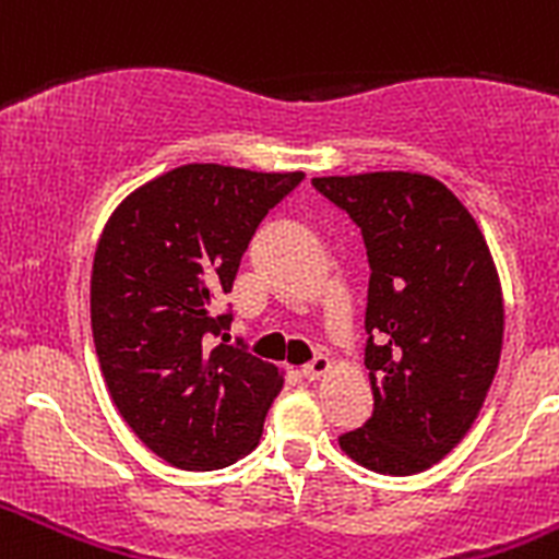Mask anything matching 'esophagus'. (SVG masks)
Masks as SVG:
<instances>
[{"instance_id": "esophagus-1", "label": "esophagus", "mask_w": 559, "mask_h": 559, "mask_svg": "<svg viewBox=\"0 0 559 559\" xmlns=\"http://www.w3.org/2000/svg\"><path fill=\"white\" fill-rule=\"evenodd\" d=\"M330 372V358L328 355H316L313 360H310L308 367H302V374L308 380H319L322 378V374H328Z\"/></svg>"}]
</instances>
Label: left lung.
Listing matches in <instances>:
<instances>
[{
    "instance_id": "1",
    "label": "left lung",
    "mask_w": 559,
    "mask_h": 559,
    "mask_svg": "<svg viewBox=\"0 0 559 559\" xmlns=\"http://www.w3.org/2000/svg\"><path fill=\"white\" fill-rule=\"evenodd\" d=\"M360 229L369 257L372 417L338 445L369 471L412 476L471 431L496 378L503 299L473 215L419 173L313 179Z\"/></svg>"
}]
</instances>
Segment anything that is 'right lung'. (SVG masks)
Segmentation results:
<instances>
[{"mask_svg": "<svg viewBox=\"0 0 559 559\" xmlns=\"http://www.w3.org/2000/svg\"><path fill=\"white\" fill-rule=\"evenodd\" d=\"M302 179L176 167L133 190L103 229L92 265L103 378L131 431L173 467L221 471L260 442L283 374L243 341L226 344L231 310L218 302L260 221Z\"/></svg>", "mask_w": 559, "mask_h": 559, "instance_id": "add662e5", "label": "right lung"}]
</instances>
